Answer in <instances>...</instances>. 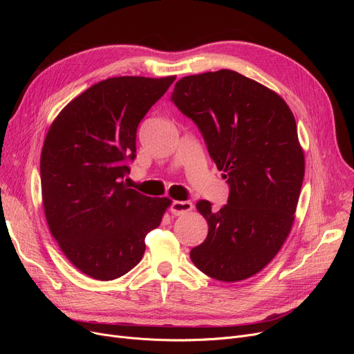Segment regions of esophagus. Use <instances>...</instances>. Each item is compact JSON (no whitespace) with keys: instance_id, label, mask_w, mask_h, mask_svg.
I'll return each instance as SVG.
<instances>
[{"instance_id":"obj_1","label":"esophagus","mask_w":354,"mask_h":354,"mask_svg":"<svg viewBox=\"0 0 354 354\" xmlns=\"http://www.w3.org/2000/svg\"><path fill=\"white\" fill-rule=\"evenodd\" d=\"M194 208V203L191 201H175L172 202L171 205V212L178 216V215H183L185 212H189Z\"/></svg>"}]
</instances>
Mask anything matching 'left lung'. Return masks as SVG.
<instances>
[{"label":"left lung","instance_id":"obj_1","mask_svg":"<svg viewBox=\"0 0 354 354\" xmlns=\"http://www.w3.org/2000/svg\"><path fill=\"white\" fill-rule=\"evenodd\" d=\"M171 100L198 126L230 187L221 209L196 203L208 235L191 250L192 263L219 281L245 280L277 255L292 227L304 179L295 119L277 93L232 70L183 77Z\"/></svg>","mask_w":354,"mask_h":354}]
</instances>
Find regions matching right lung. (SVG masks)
<instances>
[{"mask_svg":"<svg viewBox=\"0 0 354 354\" xmlns=\"http://www.w3.org/2000/svg\"><path fill=\"white\" fill-rule=\"evenodd\" d=\"M111 77L91 86L55 118L40 176L48 228L70 263L102 281L139 264L145 238L171 205L129 188L140 120L175 82Z\"/></svg>","mask_w":354,"mask_h":354,"instance_id":"right-lung-1","label":"right lung"}]
</instances>
